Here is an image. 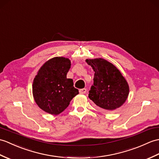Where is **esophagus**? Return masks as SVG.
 Returning a JSON list of instances; mask_svg holds the SVG:
<instances>
[{
    "instance_id": "1",
    "label": "esophagus",
    "mask_w": 159,
    "mask_h": 159,
    "mask_svg": "<svg viewBox=\"0 0 159 159\" xmlns=\"http://www.w3.org/2000/svg\"><path fill=\"white\" fill-rule=\"evenodd\" d=\"M79 92H80V93H81V94H84L87 92V89H85V88L81 89L79 90Z\"/></svg>"
}]
</instances>
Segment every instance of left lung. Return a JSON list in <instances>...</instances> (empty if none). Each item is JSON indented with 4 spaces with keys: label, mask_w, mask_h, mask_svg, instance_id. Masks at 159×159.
Wrapping results in <instances>:
<instances>
[{
    "label": "left lung",
    "mask_w": 159,
    "mask_h": 159,
    "mask_svg": "<svg viewBox=\"0 0 159 159\" xmlns=\"http://www.w3.org/2000/svg\"><path fill=\"white\" fill-rule=\"evenodd\" d=\"M85 61L95 72L89 98L105 112L120 108L127 100L129 87L119 70L103 58L87 59Z\"/></svg>",
    "instance_id": "1"
}]
</instances>
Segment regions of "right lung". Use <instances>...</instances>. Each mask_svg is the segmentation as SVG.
Masks as SVG:
<instances>
[{"mask_svg":"<svg viewBox=\"0 0 159 159\" xmlns=\"http://www.w3.org/2000/svg\"><path fill=\"white\" fill-rule=\"evenodd\" d=\"M70 66L68 58L55 57L39 69L33 80L32 94L36 104L43 111L57 115L79 93L73 86V80L66 77Z\"/></svg>","mask_w":159,"mask_h":159,"instance_id":"add662e5","label":"right lung"}]
</instances>
